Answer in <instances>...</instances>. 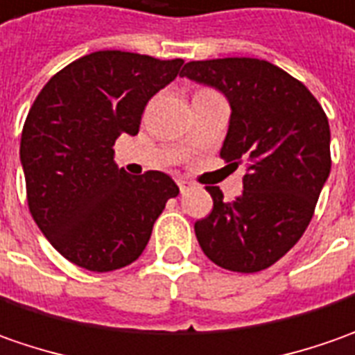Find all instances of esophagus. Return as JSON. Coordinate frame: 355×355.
<instances>
[{
  "instance_id": "34e87169",
  "label": "esophagus",
  "mask_w": 355,
  "mask_h": 355,
  "mask_svg": "<svg viewBox=\"0 0 355 355\" xmlns=\"http://www.w3.org/2000/svg\"><path fill=\"white\" fill-rule=\"evenodd\" d=\"M177 184H178V189H180V192L184 194L187 190H190L194 184L190 182V180H187V178H177Z\"/></svg>"
}]
</instances>
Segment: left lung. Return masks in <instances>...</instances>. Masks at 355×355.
<instances>
[{
  "mask_svg": "<svg viewBox=\"0 0 355 355\" xmlns=\"http://www.w3.org/2000/svg\"><path fill=\"white\" fill-rule=\"evenodd\" d=\"M230 104L222 159L245 165L243 192L194 224L206 257L227 271L255 273L287 253L311 224L330 175V125L306 86L259 58L192 60L182 72Z\"/></svg>",
  "mask_w": 355,
  "mask_h": 355,
  "instance_id": "left-lung-1",
  "label": "left lung"
}]
</instances>
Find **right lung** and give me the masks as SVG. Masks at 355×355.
Returning <instances> with one entry per match:
<instances>
[{
	"label": "right lung",
	"mask_w": 355,
	"mask_h": 355,
	"mask_svg": "<svg viewBox=\"0 0 355 355\" xmlns=\"http://www.w3.org/2000/svg\"><path fill=\"white\" fill-rule=\"evenodd\" d=\"M182 60L98 51L44 84L21 133V166L33 220L68 261L116 271L139 257L177 182L161 171L131 177L114 143L137 135L147 102Z\"/></svg>",
	"instance_id": "obj_1"
}]
</instances>
